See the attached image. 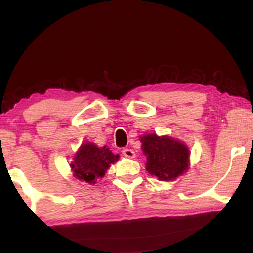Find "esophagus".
<instances>
[{
  "instance_id": "34e87169",
  "label": "esophagus",
  "mask_w": 253,
  "mask_h": 253,
  "mask_svg": "<svg viewBox=\"0 0 253 253\" xmlns=\"http://www.w3.org/2000/svg\"><path fill=\"white\" fill-rule=\"evenodd\" d=\"M122 153H123V155L127 158H135L136 157L135 152L130 148H124Z\"/></svg>"
}]
</instances>
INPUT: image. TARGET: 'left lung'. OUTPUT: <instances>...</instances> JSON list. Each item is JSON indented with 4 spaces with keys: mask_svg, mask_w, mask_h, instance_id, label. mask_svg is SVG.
I'll return each mask as SVG.
<instances>
[{
    "mask_svg": "<svg viewBox=\"0 0 253 253\" xmlns=\"http://www.w3.org/2000/svg\"><path fill=\"white\" fill-rule=\"evenodd\" d=\"M147 156L146 169L160 181H173L186 173L190 165V151L185 144L169 136L148 134L140 138Z\"/></svg>",
    "mask_w": 253,
    "mask_h": 253,
    "instance_id": "8db88e82",
    "label": "left lung"
}]
</instances>
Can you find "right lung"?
I'll list each match as a JSON object with an SVG mask.
<instances>
[{"label": "right lung", "mask_w": 253, "mask_h": 253, "mask_svg": "<svg viewBox=\"0 0 253 253\" xmlns=\"http://www.w3.org/2000/svg\"><path fill=\"white\" fill-rule=\"evenodd\" d=\"M118 157L119 155L111 153L108 147H98L92 143H85L81 145L70 166L75 177L95 184L98 177H104L111 163L116 162Z\"/></svg>", "instance_id": "right-lung-1"}]
</instances>
